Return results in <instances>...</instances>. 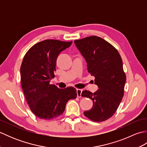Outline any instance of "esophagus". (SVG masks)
<instances>
[{"label":"esophagus","mask_w":147,"mask_h":147,"mask_svg":"<svg viewBox=\"0 0 147 147\" xmlns=\"http://www.w3.org/2000/svg\"><path fill=\"white\" fill-rule=\"evenodd\" d=\"M82 90L81 89H77L76 90V93H77V96L78 97H82Z\"/></svg>","instance_id":"34e87169"}]
</instances>
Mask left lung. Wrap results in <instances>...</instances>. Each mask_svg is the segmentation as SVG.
Returning <instances> with one entry per match:
<instances>
[{
	"label": "left lung",
	"instance_id": "8db88e82",
	"mask_svg": "<svg viewBox=\"0 0 147 147\" xmlns=\"http://www.w3.org/2000/svg\"><path fill=\"white\" fill-rule=\"evenodd\" d=\"M74 43L99 88L93 93L83 91L82 96L93 101L92 108L84 112V115L98 123L107 120L117 111L124 95L126 76L121 55L113 45L96 36L76 40Z\"/></svg>",
	"mask_w": 147,
	"mask_h": 147
}]
</instances>
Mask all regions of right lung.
Masks as SVG:
<instances>
[{
  "label": "right lung",
  "instance_id": "1",
  "mask_svg": "<svg viewBox=\"0 0 147 147\" xmlns=\"http://www.w3.org/2000/svg\"><path fill=\"white\" fill-rule=\"evenodd\" d=\"M72 43L45 40L32 47L23 58L21 86L31 111L40 119L50 120L60 116L69 100L76 98L74 87L61 89L50 84V80L55 77L58 55Z\"/></svg>",
  "mask_w": 147,
  "mask_h": 147
}]
</instances>
